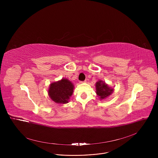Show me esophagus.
<instances>
[{"label":"esophagus","mask_w":158,"mask_h":158,"mask_svg":"<svg viewBox=\"0 0 158 158\" xmlns=\"http://www.w3.org/2000/svg\"><path fill=\"white\" fill-rule=\"evenodd\" d=\"M86 82V81H85H85H80V82H80V83H82V82Z\"/></svg>","instance_id":"esophagus-1"}]
</instances>
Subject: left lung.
Listing matches in <instances>:
<instances>
[{
    "instance_id": "left-lung-1",
    "label": "left lung",
    "mask_w": 158,
    "mask_h": 158,
    "mask_svg": "<svg viewBox=\"0 0 158 158\" xmlns=\"http://www.w3.org/2000/svg\"><path fill=\"white\" fill-rule=\"evenodd\" d=\"M96 93L99 96L101 99L106 98L110 95L113 91V89H110L108 85L103 82L102 81H99L96 82Z\"/></svg>"
}]
</instances>
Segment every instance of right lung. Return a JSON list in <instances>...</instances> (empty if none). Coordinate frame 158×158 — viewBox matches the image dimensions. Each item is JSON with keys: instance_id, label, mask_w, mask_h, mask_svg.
<instances>
[{"instance_id": "right-lung-1", "label": "right lung", "mask_w": 158, "mask_h": 158, "mask_svg": "<svg viewBox=\"0 0 158 158\" xmlns=\"http://www.w3.org/2000/svg\"><path fill=\"white\" fill-rule=\"evenodd\" d=\"M74 85L72 82L66 79L52 83L49 89L51 99L57 103L65 104L73 93Z\"/></svg>"}]
</instances>
